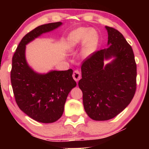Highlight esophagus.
I'll list each match as a JSON object with an SVG mask.
<instances>
[{
	"instance_id": "34e87169",
	"label": "esophagus",
	"mask_w": 149,
	"mask_h": 149,
	"mask_svg": "<svg viewBox=\"0 0 149 149\" xmlns=\"http://www.w3.org/2000/svg\"><path fill=\"white\" fill-rule=\"evenodd\" d=\"M72 77H73V79H74V80L77 83L79 80H80L81 77L80 72H79V70H75L74 72H73Z\"/></svg>"
}]
</instances>
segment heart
<instances>
[{
  "label": "heart",
  "instance_id": "obj_1",
  "mask_svg": "<svg viewBox=\"0 0 149 149\" xmlns=\"http://www.w3.org/2000/svg\"><path fill=\"white\" fill-rule=\"evenodd\" d=\"M81 45L80 54L84 58L91 57L96 52L99 44V36L96 30L80 27L70 32L66 40V48L71 51Z\"/></svg>",
  "mask_w": 149,
  "mask_h": 149
}]
</instances>
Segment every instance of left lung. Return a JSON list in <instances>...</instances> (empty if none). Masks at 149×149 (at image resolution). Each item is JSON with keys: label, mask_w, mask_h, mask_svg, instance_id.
<instances>
[{"label": "left lung", "mask_w": 149, "mask_h": 149, "mask_svg": "<svg viewBox=\"0 0 149 149\" xmlns=\"http://www.w3.org/2000/svg\"><path fill=\"white\" fill-rule=\"evenodd\" d=\"M105 28L108 47L85 60L79 82L85 111L95 121H107L119 115L131 102L136 89V64L132 47L118 30Z\"/></svg>", "instance_id": "left-lung-1"}]
</instances>
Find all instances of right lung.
I'll return each mask as SVG.
<instances>
[{
	"label": "right lung",
	"instance_id": "obj_1",
	"mask_svg": "<svg viewBox=\"0 0 149 149\" xmlns=\"http://www.w3.org/2000/svg\"><path fill=\"white\" fill-rule=\"evenodd\" d=\"M62 25L59 22L34 28L24 36L12 59L11 81L16 103L26 115L40 123H54L62 117L68 93L77 83L72 69L47 73L34 70L26 60V45Z\"/></svg>",
	"mask_w": 149,
	"mask_h": 149
}]
</instances>
